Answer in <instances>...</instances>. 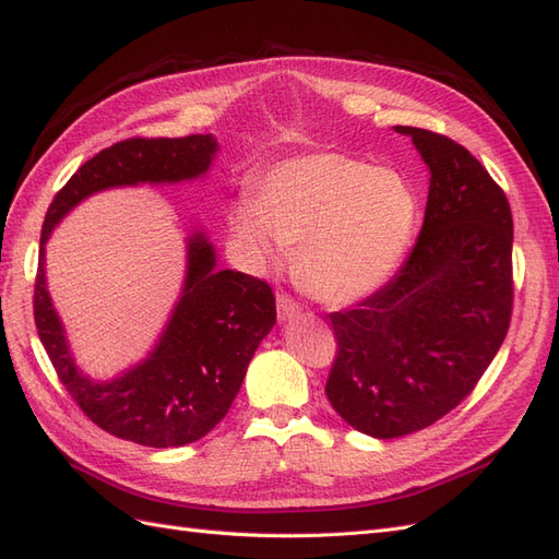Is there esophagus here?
I'll list each match as a JSON object with an SVG mask.
<instances>
[{
  "mask_svg": "<svg viewBox=\"0 0 559 559\" xmlns=\"http://www.w3.org/2000/svg\"><path fill=\"white\" fill-rule=\"evenodd\" d=\"M298 302L286 296V294H277V319L280 321H286V319H294L298 314Z\"/></svg>",
  "mask_w": 559,
  "mask_h": 559,
  "instance_id": "obj_1",
  "label": "esophagus"
}]
</instances>
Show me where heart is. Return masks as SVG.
Here are the masks:
<instances>
[{"mask_svg": "<svg viewBox=\"0 0 559 559\" xmlns=\"http://www.w3.org/2000/svg\"><path fill=\"white\" fill-rule=\"evenodd\" d=\"M415 224L417 195L403 175L341 151L270 167L253 205L242 202L230 216L235 238L257 259H275V242L296 249V280L329 306L378 292L401 265Z\"/></svg>", "mask_w": 559, "mask_h": 559, "instance_id": "1", "label": "heart"}]
</instances>
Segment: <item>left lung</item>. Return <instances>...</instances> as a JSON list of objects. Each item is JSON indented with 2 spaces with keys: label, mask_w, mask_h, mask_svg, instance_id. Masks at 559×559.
<instances>
[{
  "label": "left lung",
  "mask_w": 559,
  "mask_h": 559,
  "mask_svg": "<svg viewBox=\"0 0 559 559\" xmlns=\"http://www.w3.org/2000/svg\"><path fill=\"white\" fill-rule=\"evenodd\" d=\"M429 198L408 261L382 289L331 312L333 411L376 438L425 429L454 411L492 364L513 314L509 198L468 151L425 128Z\"/></svg>",
  "instance_id": "left-lung-1"
}]
</instances>
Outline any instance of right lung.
Masks as SVG:
<instances>
[{
  "instance_id": "right-lung-1",
  "label": "right lung",
  "mask_w": 559,
  "mask_h": 559,
  "mask_svg": "<svg viewBox=\"0 0 559 559\" xmlns=\"http://www.w3.org/2000/svg\"><path fill=\"white\" fill-rule=\"evenodd\" d=\"M214 151L212 134L116 142L79 167L44 218L32 298L39 341L83 415L103 431L146 448L193 443L224 419L253 352L275 324L273 289L238 270H216L214 249L202 235H193L183 296L158 347L123 378L95 384L76 370L50 306L44 245L60 218L91 193L126 183L193 179L207 170Z\"/></svg>"
}]
</instances>
